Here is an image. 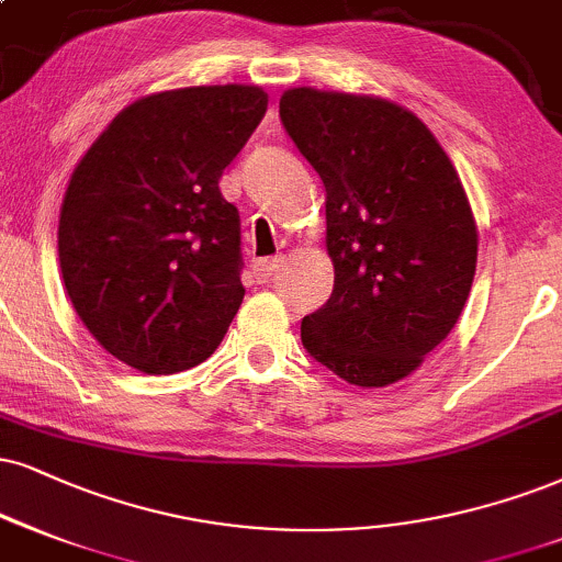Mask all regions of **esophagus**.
Listing matches in <instances>:
<instances>
[{
    "label": "esophagus",
    "mask_w": 562,
    "mask_h": 562,
    "mask_svg": "<svg viewBox=\"0 0 562 562\" xmlns=\"http://www.w3.org/2000/svg\"><path fill=\"white\" fill-rule=\"evenodd\" d=\"M281 258H260L252 262V273L255 279H258V283H268L270 276L276 273V268H279Z\"/></svg>",
    "instance_id": "obj_1"
}]
</instances>
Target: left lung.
<instances>
[{
  "label": "left lung",
  "instance_id": "8db88e82",
  "mask_svg": "<svg viewBox=\"0 0 562 562\" xmlns=\"http://www.w3.org/2000/svg\"><path fill=\"white\" fill-rule=\"evenodd\" d=\"M279 114L325 184L336 273L304 349L351 385L398 383L472 292L480 234L459 171L417 114L378 95L289 88Z\"/></svg>",
  "mask_w": 562,
  "mask_h": 562
}]
</instances>
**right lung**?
<instances>
[{"mask_svg":"<svg viewBox=\"0 0 562 562\" xmlns=\"http://www.w3.org/2000/svg\"><path fill=\"white\" fill-rule=\"evenodd\" d=\"M268 109L258 86H192L130 103L69 177L59 266L109 355L145 375L205 362L237 315L239 211L218 179Z\"/></svg>","mask_w":562,"mask_h":562,"instance_id":"right-lung-1","label":"right lung"}]
</instances>
